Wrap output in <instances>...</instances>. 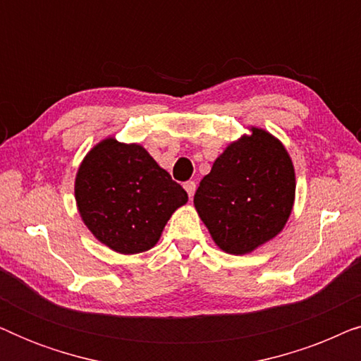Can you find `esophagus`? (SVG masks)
Instances as JSON below:
<instances>
[{
  "label": "esophagus",
  "instance_id": "34e87169",
  "mask_svg": "<svg viewBox=\"0 0 361 361\" xmlns=\"http://www.w3.org/2000/svg\"><path fill=\"white\" fill-rule=\"evenodd\" d=\"M184 189L187 190V194H189V199H192V197H194V194H195L197 184H195L194 180H187L185 184H184Z\"/></svg>",
  "mask_w": 361,
  "mask_h": 361
}]
</instances>
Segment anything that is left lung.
I'll return each instance as SVG.
<instances>
[{
  "instance_id": "1",
  "label": "left lung",
  "mask_w": 361,
  "mask_h": 361,
  "mask_svg": "<svg viewBox=\"0 0 361 361\" xmlns=\"http://www.w3.org/2000/svg\"><path fill=\"white\" fill-rule=\"evenodd\" d=\"M293 161L268 131L231 142L200 180L194 205L212 238L230 255H245L273 240L294 204Z\"/></svg>"
}]
</instances>
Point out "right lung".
<instances>
[{
    "mask_svg": "<svg viewBox=\"0 0 361 361\" xmlns=\"http://www.w3.org/2000/svg\"><path fill=\"white\" fill-rule=\"evenodd\" d=\"M187 192L157 166L145 147L103 140L85 156L75 177L83 224L123 255L151 250Z\"/></svg>",
    "mask_w": 361,
    "mask_h": 361,
    "instance_id": "obj_1",
    "label": "right lung"
}]
</instances>
